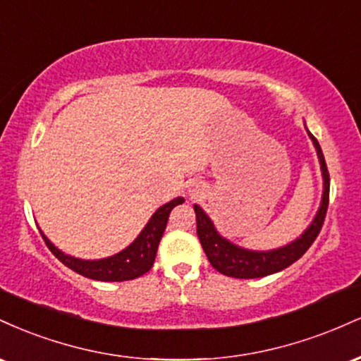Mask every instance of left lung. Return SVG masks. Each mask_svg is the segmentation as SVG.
Returning a JSON list of instances; mask_svg holds the SVG:
<instances>
[{
  "mask_svg": "<svg viewBox=\"0 0 361 361\" xmlns=\"http://www.w3.org/2000/svg\"><path fill=\"white\" fill-rule=\"evenodd\" d=\"M309 137L312 139L314 146L317 149L319 163H321L322 176H324V193H322V204L321 209L310 224L309 229L295 239L293 243L287 246L279 247L273 251H247L243 247L234 246L222 235H219L215 231L212 221L207 217L204 210L198 205H195V217H197V234L200 239L202 247H204L207 258L210 264L219 273L226 276H233V279H261V276L271 275V273L281 271L288 268L290 264L295 263L304 256V252L312 246L316 238L321 233L322 224H324L327 205H329V171H327L324 154H322L321 146H319L317 139L309 132Z\"/></svg>",
  "mask_w": 361,
  "mask_h": 361,
  "instance_id": "8db88e82",
  "label": "left lung"
}]
</instances>
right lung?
Instances as JSON below:
<instances>
[{"mask_svg":"<svg viewBox=\"0 0 361 361\" xmlns=\"http://www.w3.org/2000/svg\"><path fill=\"white\" fill-rule=\"evenodd\" d=\"M183 198L178 197L175 200L169 202V204L159 207L154 212V215L151 217V221L147 222V226L142 229V233L137 235V239H135L130 246L126 247L123 251H120L118 255L110 256V258L105 259L85 261L73 258V256L64 255V252L57 250L42 233L40 234H42L44 241L47 244L49 250L52 251V255L56 256L62 264H66V267L71 268L73 271L86 276V279L100 281L134 280L142 276L144 273H147L152 268L156 259L157 246H159L161 238H163L164 229H166L169 212H171L176 205L183 204Z\"/></svg>","mask_w":361,"mask_h":361,"instance_id":"right-lung-1","label":"right lung"}]
</instances>
